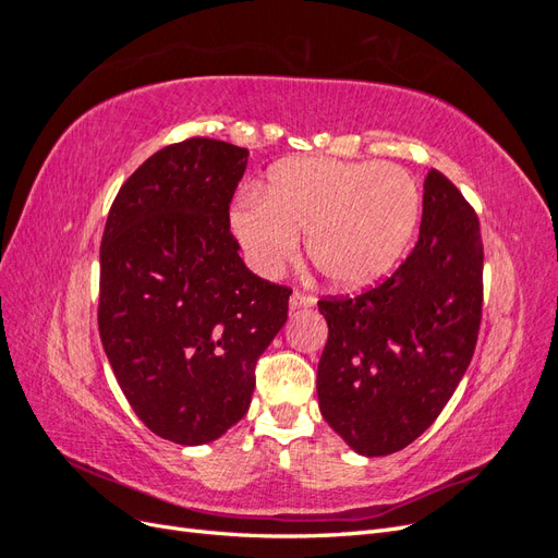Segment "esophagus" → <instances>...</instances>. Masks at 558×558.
<instances>
[{"instance_id":"obj_1","label":"esophagus","mask_w":558,"mask_h":558,"mask_svg":"<svg viewBox=\"0 0 558 558\" xmlns=\"http://www.w3.org/2000/svg\"><path fill=\"white\" fill-rule=\"evenodd\" d=\"M289 305H291V310H310V307H314V298L307 295V293L295 291V293L291 295Z\"/></svg>"}]
</instances>
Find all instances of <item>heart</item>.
<instances>
[{
  "label": "heart",
  "mask_w": 558,
  "mask_h": 558,
  "mask_svg": "<svg viewBox=\"0 0 558 558\" xmlns=\"http://www.w3.org/2000/svg\"><path fill=\"white\" fill-rule=\"evenodd\" d=\"M421 214L414 177L393 162L302 158L277 165L263 199L230 214L232 238L260 277H277L300 253L337 291L379 281L408 251Z\"/></svg>",
  "instance_id": "b5f03b06"
}]
</instances>
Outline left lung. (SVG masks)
Instances as JSON below:
<instances>
[{"label": "left lung", "mask_w": 558, "mask_h": 558, "mask_svg": "<svg viewBox=\"0 0 558 558\" xmlns=\"http://www.w3.org/2000/svg\"><path fill=\"white\" fill-rule=\"evenodd\" d=\"M482 267L475 211L430 170L408 260L359 298L318 302L328 324L318 408L353 451H400L442 412L475 353Z\"/></svg>", "instance_id": "obj_1"}]
</instances>
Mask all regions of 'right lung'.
I'll return each mask as SVG.
<instances>
[{"instance_id": "1", "label": "right lung", "mask_w": 558, "mask_h": 558, "mask_svg": "<svg viewBox=\"0 0 558 558\" xmlns=\"http://www.w3.org/2000/svg\"><path fill=\"white\" fill-rule=\"evenodd\" d=\"M248 150L185 140L118 191L99 246V337L130 408L195 447L246 414L253 367L289 318L291 289L263 281L230 234Z\"/></svg>"}]
</instances>
